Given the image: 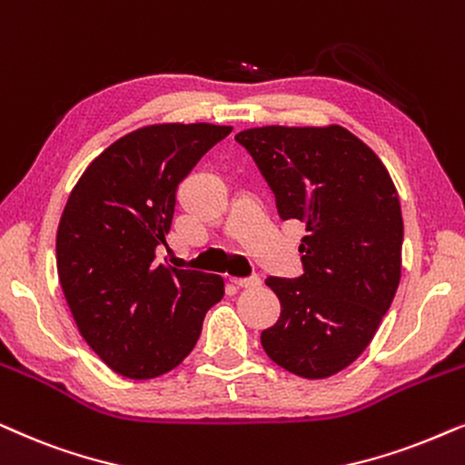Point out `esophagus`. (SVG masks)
I'll use <instances>...</instances> for the list:
<instances>
[{
    "instance_id": "34e87169",
    "label": "esophagus",
    "mask_w": 465,
    "mask_h": 465,
    "mask_svg": "<svg viewBox=\"0 0 465 465\" xmlns=\"http://www.w3.org/2000/svg\"><path fill=\"white\" fill-rule=\"evenodd\" d=\"M231 282L239 288H256L258 284H261V277L252 275V277H243V280H241V277H239V280H237V277H232Z\"/></svg>"
}]
</instances>
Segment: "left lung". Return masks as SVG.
Returning <instances> with one entry per match:
<instances>
[{"label": "left lung", "instance_id": "obj_1", "mask_svg": "<svg viewBox=\"0 0 465 465\" xmlns=\"http://www.w3.org/2000/svg\"><path fill=\"white\" fill-rule=\"evenodd\" d=\"M282 220L305 224L303 275L269 277L280 299L261 333L269 359L301 378H329L370 346L401 277L403 220L387 166L341 125L241 130Z\"/></svg>", "mask_w": 465, "mask_h": 465}]
</instances>
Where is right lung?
Listing matches in <instances>:
<instances>
[{"mask_svg": "<svg viewBox=\"0 0 465 465\" xmlns=\"http://www.w3.org/2000/svg\"><path fill=\"white\" fill-rule=\"evenodd\" d=\"M231 125L153 124L106 147L72 188L57 228V273L83 340L119 376L158 378L192 352L220 275L155 262L177 185Z\"/></svg>", "mask_w": 465, "mask_h": 465, "instance_id": "add662e5", "label": "right lung"}]
</instances>
